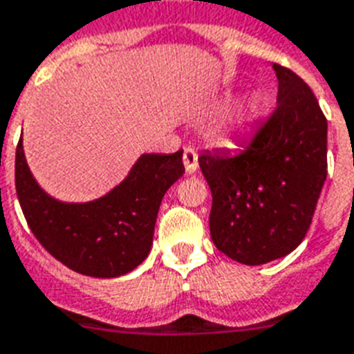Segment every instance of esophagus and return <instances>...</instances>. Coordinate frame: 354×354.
<instances>
[{"label":"esophagus","mask_w":354,"mask_h":354,"mask_svg":"<svg viewBox=\"0 0 354 354\" xmlns=\"http://www.w3.org/2000/svg\"><path fill=\"white\" fill-rule=\"evenodd\" d=\"M183 165H185V172L187 174H194L196 169H198V154H196V150L187 147V149L183 150Z\"/></svg>","instance_id":"esophagus-1"}]
</instances>
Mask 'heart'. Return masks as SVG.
Masks as SVG:
<instances>
[{
  "label": "heart",
  "instance_id": "heart-1",
  "mask_svg": "<svg viewBox=\"0 0 354 354\" xmlns=\"http://www.w3.org/2000/svg\"><path fill=\"white\" fill-rule=\"evenodd\" d=\"M263 115V99L259 95L248 97L242 101L226 118V130L230 133H242L257 122V119Z\"/></svg>",
  "mask_w": 354,
  "mask_h": 354
}]
</instances>
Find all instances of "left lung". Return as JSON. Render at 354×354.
Wrapping results in <instances>:
<instances>
[{"mask_svg": "<svg viewBox=\"0 0 354 354\" xmlns=\"http://www.w3.org/2000/svg\"><path fill=\"white\" fill-rule=\"evenodd\" d=\"M277 106L246 147L198 156L213 205L211 239L236 263L264 264L296 250L327 178V119L313 90L274 64Z\"/></svg>", "mask_w": 354, "mask_h": 354, "instance_id": "8db88e82", "label": "left lung"}]
</instances>
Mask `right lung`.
I'll use <instances>...</instances> for the list:
<instances>
[{
  "label": "right lung",
  "mask_w": 354,
  "mask_h": 354,
  "mask_svg": "<svg viewBox=\"0 0 354 354\" xmlns=\"http://www.w3.org/2000/svg\"><path fill=\"white\" fill-rule=\"evenodd\" d=\"M182 154H143L108 194L66 204L36 183L19 139L16 194L30 232L57 261L90 277H119L149 255L161 198L185 172Z\"/></svg>",
  "instance_id": "1"
}]
</instances>
